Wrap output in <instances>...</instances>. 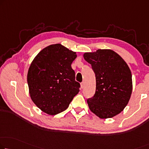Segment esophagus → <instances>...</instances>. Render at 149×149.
Segmentation results:
<instances>
[{
	"label": "esophagus",
	"mask_w": 149,
	"mask_h": 149,
	"mask_svg": "<svg viewBox=\"0 0 149 149\" xmlns=\"http://www.w3.org/2000/svg\"><path fill=\"white\" fill-rule=\"evenodd\" d=\"M81 89H83L84 88V81H82L81 83Z\"/></svg>",
	"instance_id": "esophagus-1"
}]
</instances>
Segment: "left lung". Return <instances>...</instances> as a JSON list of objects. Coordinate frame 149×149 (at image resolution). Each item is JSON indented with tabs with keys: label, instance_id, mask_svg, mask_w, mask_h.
<instances>
[{
	"label": "left lung",
	"instance_id": "obj_1",
	"mask_svg": "<svg viewBox=\"0 0 149 149\" xmlns=\"http://www.w3.org/2000/svg\"><path fill=\"white\" fill-rule=\"evenodd\" d=\"M84 57L91 64L96 75V92L87 100L90 110L100 118L118 114L128 104L132 94V74L127 63L110 49L85 53Z\"/></svg>",
	"mask_w": 149,
	"mask_h": 149
}]
</instances>
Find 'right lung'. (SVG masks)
I'll use <instances>...</instances> for the list:
<instances>
[{
  "label": "right lung",
  "mask_w": 149,
  "mask_h": 149,
  "mask_svg": "<svg viewBox=\"0 0 149 149\" xmlns=\"http://www.w3.org/2000/svg\"><path fill=\"white\" fill-rule=\"evenodd\" d=\"M75 52L61 44L41 50L29 68L27 83L31 98L37 107L49 115L65 110L80 88L72 68Z\"/></svg>",
  "instance_id": "obj_1"
}]
</instances>
